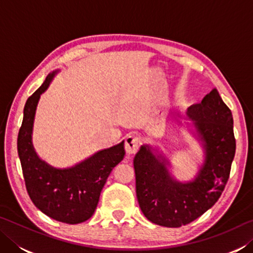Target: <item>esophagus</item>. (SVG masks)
Masks as SVG:
<instances>
[{"mask_svg": "<svg viewBox=\"0 0 253 253\" xmlns=\"http://www.w3.org/2000/svg\"><path fill=\"white\" fill-rule=\"evenodd\" d=\"M139 140L135 135H129L125 138V151L127 154H135L138 151Z\"/></svg>", "mask_w": 253, "mask_h": 253, "instance_id": "34e87169", "label": "esophagus"}]
</instances>
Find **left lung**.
<instances>
[{
	"mask_svg": "<svg viewBox=\"0 0 253 253\" xmlns=\"http://www.w3.org/2000/svg\"><path fill=\"white\" fill-rule=\"evenodd\" d=\"M187 111L207 149V161L193 183L174 182L165 161H158L147 146L140 147L134 158L139 208L149 221L168 228L191 223L216 203L235 154L232 113L215 88Z\"/></svg>",
	"mask_w": 253,
	"mask_h": 253,
	"instance_id": "8db88e82",
	"label": "left lung"
}]
</instances>
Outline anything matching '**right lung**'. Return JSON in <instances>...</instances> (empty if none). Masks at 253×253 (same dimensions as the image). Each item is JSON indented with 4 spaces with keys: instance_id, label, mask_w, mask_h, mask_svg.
Instances as JSON below:
<instances>
[{
    "instance_id": "right-lung-1",
    "label": "right lung",
    "mask_w": 253,
    "mask_h": 253,
    "mask_svg": "<svg viewBox=\"0 0 253 253\" xmlns=\"http://www.w3.org/2000/svg\"><path fill=\"white\" fill-rule=\"evenodd\" d=\"M52 77L53 74L46 77L25 102L18 135V153L25 187L33 204L51 219L78 224L92 216L102 187L111 170L124 158L125 149L123 142L69 169H55L41 161L32 146V125L38 100Z\"/></svg>"
}]
</instances>
